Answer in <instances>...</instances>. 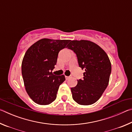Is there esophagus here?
I'll list each match as a JSON object with an SVG mask.
<instances>
[{
    "mask_svg": "<svg viewBox=\"0 0 132 132\" xmlns=\"http://www.w3.org/2000/svg\"><path fill=\"white\" fill-rule=\"evenodd\" d=\"M65 78H66V80H69L70 78V76H65Z\"/></svg>",
    "mask_w": 132,
    "mask_h": 132,
    "instance_id": "1",
    "label": "esophagus"
}]
</instances>
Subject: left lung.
Wrapping results in <instances>:
<instances>
[{
    "mask_svg": "<svg viewBox=\"0 0 132 132\" xmlns=\"http://www.w3.org/2000/svg\"><path fill=\"white\" fill-rule=\"evenodd\" d=\"M68 48L74 52L83 73V79L71 88L72 97L77 104L89 105L97 102L108 85L111 63L105 52L95 43L87 40L70 41Z\"/></svg>",
    "mask_w": 132,
    "mask_h": 132,
    "instance_id": "8db88e82",
    "label": "left lung"
}]
</instances>
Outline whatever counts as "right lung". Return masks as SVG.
<instances>
[{"label":"right lung","instance_id":"right-lung-1","mask_svg":"<svg viewBox=\"0 0 132 132\" xmlns=\"http://www.w3.org/2000/svg\"><path fill=\"white\" fill-rule=\"evenodd\" d=\"M70 40L40 39L27 51L21 64V72L27 93L39 105L52 103L56 98L64 75L52 73L59 51L67 47Z\"/></svg>","mask_w":132,"mask_h":132}]
</instances>
